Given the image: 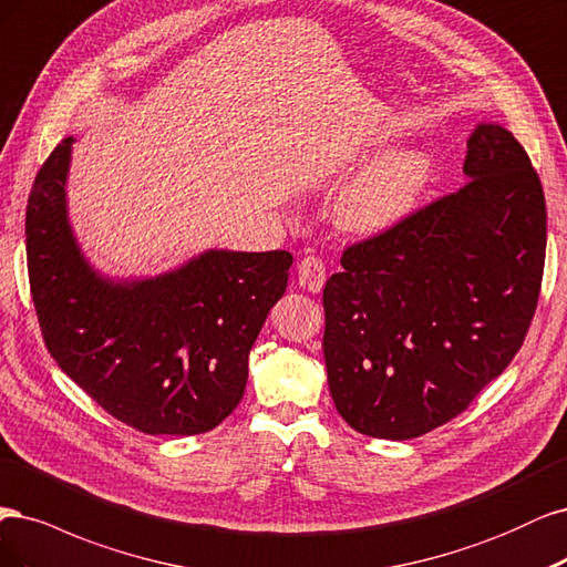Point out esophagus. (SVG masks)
<instances>
[{
    "instance_id": "obj_1",
    "label": "esophagus",
    "mask_w": 567,
    "mask_h": 567,
    "mask_svg": "<svg viewBox=\"0 0 567 567\" xmlns=\"http://www.w3.org/2000/svg\"><path fill=\"white\" fill-rule=\"evenodd\" d=\"M327 280V268L324 261L316 254H308L299 261V285L308 291H320Z\"/></svg>"
}]
</instances>
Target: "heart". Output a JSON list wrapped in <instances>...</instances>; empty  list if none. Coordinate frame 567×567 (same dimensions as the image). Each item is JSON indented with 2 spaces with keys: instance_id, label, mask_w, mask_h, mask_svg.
Here are the masks:
<instances>
[{
  "instance_id": "heart-1",
  "label": "heart",
  "mask_w": 567,
  "mask_h": 567,
  "mask_svg": "<svg viewBox=\"0 0 567 567\" xmlns=\"http://www.w3.org/2000/svg\"><path fill=\"white\" fill-rule=\"evenodd\" d=\"M431 178V162L424 153H393L370 164L343 188L337 214L355 233H381L419 205Z\"/></svg>"
}]
</instances>
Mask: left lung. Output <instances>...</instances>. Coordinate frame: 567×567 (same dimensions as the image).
Returning <instances> with one entry per match:
<instances>
[{"instance_id":"left-lung-1","label":"left lung","mask_w":567,"mask_h":567,"mask_svg":"<svg viewBox=\"0 0 567 567\" xmlns=\"http://www.w3.org/2000/svg\"><path fill=\"white\" fill-rule=\"evenodd\" d=\"M466 184L346 247L327 280L324 364L343 422L386 441L462 414L520 351L546 257L542 181L499 124L471 134Z\"/></svg>"}]
</instances>
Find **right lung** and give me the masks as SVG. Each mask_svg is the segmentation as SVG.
<instances>
[{"label":"right lung","mask_w":567,"mask_h":567,"mask_svg":"<svg viewBox=\"0 0 567 567\" xmlns=\"http://www.w3.org/2000/svg\"><path fill=\"white\" fill-rule=\"evenodd\" d=\"M70 145L47 157L25 212L30 295L51 358L141 433L216 429L243 400L249 351L285 295L291 254L212 249L153 280H103L68 224Z\"/></svg>","instance_id":"obj_1"}]
</instances>
